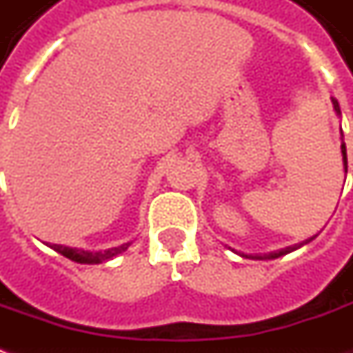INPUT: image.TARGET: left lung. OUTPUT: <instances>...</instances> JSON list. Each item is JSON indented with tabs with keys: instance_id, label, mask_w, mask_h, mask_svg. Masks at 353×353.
<instances>
[{
	"instance_id": "8db88e82",
	"label": "left lung",
	"mask_w": 353,
	"mask_h": 353,
	"mask_svg": "<svg viewBox=\"0 0 353 353\" xmlns=\"http://www.w3.org/2000/svg\"><path fill=\"white\" fill-rule=\"evenodd\" d=\"M332 106H334V112H336V116H342V112H340V105H338L336 99H332ZM340 136H342V134H340ZM340 149H342V163H344V172H347V155H346V143H344V136H342V145H340ZM309 241H313V237L307 239V241H303V243H299V245H293V247L281 248V250H274V252H270V254H245V252H239V254H241V256H245V259H252V260L280 259V256H283V254H288V252H293V250H297L299 247L307 245Z\"/></svg>"
}]
</instances>
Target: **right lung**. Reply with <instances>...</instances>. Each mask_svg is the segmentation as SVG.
I'll return each instance as SVG.
<instances>
[{
  "instance_id": "add662e5",
  "label": "right lung",
  "mask_w": 353,
  "mask_h": 353,
  "mask_svg": "<svg viewBox=\"0 0 353 353\" xmlns=\"http://www.w3.org/2000/svg\"><path fill=\"white\" fill-rule=\"evenodd\" d=\"M132 243H124L120 247L108 248V250H83V248H72L63 247V245H50V248H54L56 252H60L61 256L73 260L77 264H101V262H108L114 256H118L120 252H124Z\"/></svg>"
}]
</instances>
